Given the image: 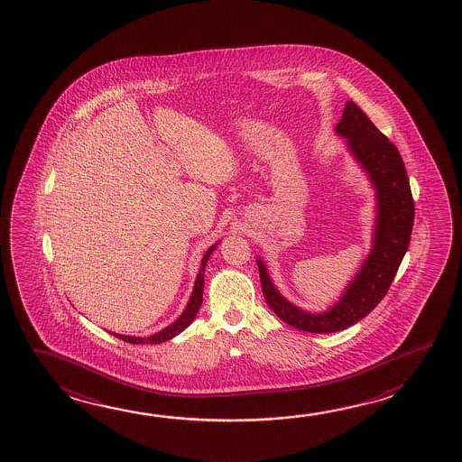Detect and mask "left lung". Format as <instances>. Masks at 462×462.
Returning <instances> with one entry per match:
<instances>
[{
  "label": "left lung",
  "instance_id": "left-lung-1",
  "mask_svg": "<svg viewBox=\"0 0 462 462\" xmlns=\"http://www.w3.org/2000/svg\"><path fill=\"white\" fill-rule=\"evenodd\" d=\"M346 138L348 150L368 172L376 190V226L373 249L340 301L328 310L312 314L300 310L278 293L263 262L257 259L262 291L270 310L288 326L314 334H332L350 328L368 316L386 296L411 243L415 205L411 184L399 150L381 134L368 116L355 104H345L344 116L336 126Z\"/></svg>",
  "mask_w": 462,
  "mask_h": 462
}]
</instances>
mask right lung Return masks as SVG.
<instances>
[{
	"label": "right lung",
	"instance_id": "1",
	"mask_svg": "<svg viewBox=\"0 0 462 462\" xmlns=\"http://www.w3.org/2000/svg\"><path fill=\"white\" fill-rule=\"evenodd\" d=\"M218 244H213L208 251L205 252V255H203V259H201L200 270H199V275H197V280H195V286H193L192 296H190V300H189V304H187V308H185L184 312L177 318L171 326H168L166 328H162L161 332L158 334H154V336L144 337H128V336H120V334H112V336L118 337L120 340H125L128 344H162V342H166V340H171L172 337L179 336L184 328H189L190 324H192V320L195 319V316H197V312L200 310L201 301H203V275H205V267H207V262L210 259L211 252L215 251V247H217Z\"/></svg>",
	"mask_w": 462,
	"mask_h": 462
}]
</instances>
